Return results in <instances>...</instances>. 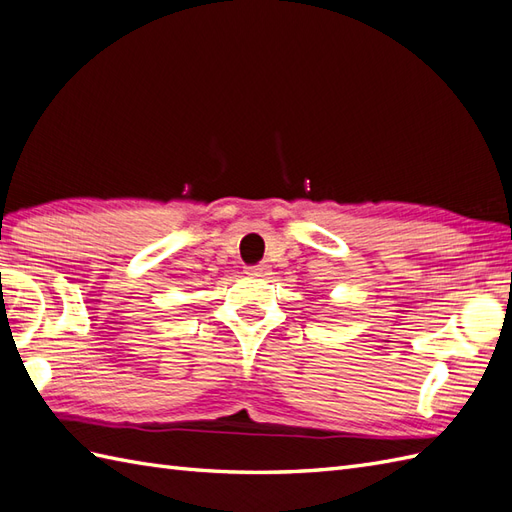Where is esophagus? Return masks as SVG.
<instances>
[{"label": "esophagus", "mask_w": 512, "mask_h": 512, "mask_svg": "<svg viewBox=\"0 0 512 512\" xmlns=\"http://www.w3.org/2000/svg\"><path fill=\"white\" fill-rule=\"evenodd\" d=\"M247 273H249V276H256V278H265V276H269V265L267 263L252 265V267H247Z\"/></svg>", "instance_id": "34e87169"}]
</instances>
